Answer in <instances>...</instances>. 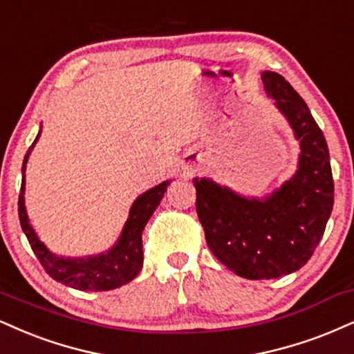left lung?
Wrapping results in <instances>:
<instances>
[{
  "label": "left lung",
  "mask_w": 354,
  "mask_h": 354,
  "mask_svg": "<svg viewBox=\"0 0 354 354\" xmlns=\"http://www.w3.org/2000/svg\"><path fill=\"white\" fill-rule=\"evenodd\" d=\"M267 95L300 143L297 171L263 198L194 178L196 211L221 263L249 280L279 279L310 261L333 209V174L320 127L304 99L277 72H262Z\"/></svg>",
  "instance_id": "left-lung-1"
}]
</instances>
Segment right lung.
Wrapping results in <instances>:
<instances>
[{"mask_svg": "<svg viewBox=\"0 0 354 354\" xmlns=\"http://www.w3.org/2000/svg\"><path fill=\"white\" fill-rule=\"evenodd\" d=\"M41 136V130L37 133L34 143L23 161V181H21V193L18 201L19 223L23 232L26 234L32 252L36 254L37 261L44 267L46 272L54 280L61 282L71 288H77L82 292H105L122 287V285L131 282L140 274L143 267V245L142 232L147 225L148 219L156 211L165 191L171 180L160 183L155 188L145 191L131 204L129 218L123 225L120 237L110 247L107 252L95 255H85V257H66V255L54 254L46 247L36 231L29 223L26 204H24V191H26V165L31 155L34 145Z\"/></svg>", "mask_w": 354, "mask_h": 354, "instance_id": "add662e5", "label": "right lung"}]
</instances>
